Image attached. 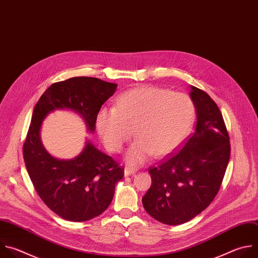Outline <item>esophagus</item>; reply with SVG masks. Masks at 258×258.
I'll return each mask as SVG.
<instances>
[{"mask_svg":"<svg viewBox=\"0 0 258 258\" xmlns=\"http://www.w3.org/2000/svg\"><path fill=\"white\" fill-rule=\"evenodd\" d=\"M135 173H136V170H135V169H132V168H128V167H126V168H125V170H124V175H125L126 177L131 176V175H134Z\"/></svg>","mask_w":258,"mask_h":258,"instance_id":"34e87169","label":"esophagus"}]
</instances>
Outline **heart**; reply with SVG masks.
Returning a JSON list of instances; mask_svg holds the SVG:
<instances>
[{"mask_svg":"<svg viewBox=\"0 0 258 258\" xmlns=\"http://www.w3.org/2000/svg\"><path fill=\"white\" fill-rule=\"evenodd\" d=\"M195 116L191 98L181 92L157 86H141L122 93L114 108H101L96 127L106 147L119 152L132 137L136 140L126 153V162L136 166L151 154L163 158L187 137Z\"/></svg>","mask_w":258,"mask_h":258,"instance_id":"b5f03b06","label":"heart"}]
</instances>
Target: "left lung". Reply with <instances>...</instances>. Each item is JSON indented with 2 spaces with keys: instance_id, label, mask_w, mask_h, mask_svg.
Segmentation results:
<instances>
[{
  "instance_id": "left-lung-1",
  "label": "left lung",
  "mask_w": 258,
  "mask_h": 258,
  "mask_svg": "<svg viewBox=\"0 0 258 258\" xmlns=\"http://www.w3.org/2000/svg\"><path fill=\"white\" fill-rule=\"evenodd\" d=\"M190 87L195 132L179 152L149 168L151 186L142 197L146 213L170 226L184 224L209 207L230 160V137L218 105L205 91Z\"/></svg>"
}]
</instances>
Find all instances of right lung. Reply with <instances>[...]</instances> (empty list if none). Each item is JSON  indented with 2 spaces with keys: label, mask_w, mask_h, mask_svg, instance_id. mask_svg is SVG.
Listing matches in <instances>:
<instances>
[{
  "label": "right lung",
  "mask_w": 258,
  "mask_h": 258,
  "mask_svg": "<svg viewBox=\"0 0 258 258\" xmlns=\"http://www.w3.org/2000/svg\"><path fill=\"white\" fill-rule=\"evenodd\" d=\"M116 83L94 77H73L51 84L34 107L23 144L30 180L46 207L64 220L85 222L104 213L124 169L90 141L72 160H59L43 147L39 130L43 119L59 109L79 114L93 132L101 106L115 93Z\"/></svg>",
  "instance_id": "add662e5"
}]
</instances>
